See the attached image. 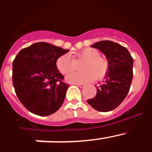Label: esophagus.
Returning <instances> with one entry per match:
<instances>
[{
    "mask_svg": "<svg viewBox=\"0 0 152 152\" xmlns=\"http://www.w3.org/2000/svg\"><path fill=\"white\" fill-rule=\"evenodd\" d=\"M75 85L77 86V87H79V88H83L85 87V84H75Z\"/></svg>",
    "mask_w": 152,
    "mask_h": 152,
    "instance_id": "34e87169",
    "label": "esophagus"
}]
</instances>
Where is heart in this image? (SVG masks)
I'll list each match as a JSON object with an SVG mask.
<instances>
[{
  "mask_svg": "<svg viewBox=\"0 0 152 152\" xmlns=\"http://www.w3.org/2000/svg\"><path fill=\"white\" fill-rule=\"evenodd\" d=\"M77 59L87 60L83 64L84 72L72 73L66 77V80L72 84H85L96 79L103 78L108 71V62L100 58V53L94 49H86L77 55ZM56 66L63 75L74 72L76 68V62L72 56L64 54L56 61Z\"/></svg>",
  "mask_w": 152,
  "mask_h": 152,
  "instance_id": "b5f03b06",
  "label": "heart"
}]
</instances>
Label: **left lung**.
<instances>
[{
    "label": "left lung",
    "instance_id": "left-lung-1",
    "mask_svg": "<svg viewBox=\"0 0 152 152\" xmlns=\"http://www.w3.org/2000/svg\"><path fill=\"white\" fill-rule=\"evenodd\" d=\"M91 47L105 55L108 72L103 84L96 88V96L87 102L96 110L109 112L119 107L128 94L133 76V58L126 48L112 41L97 42Z\"/></svg>",
    "mask_w": 152,
    "mask_h": 152
}]
</instances>
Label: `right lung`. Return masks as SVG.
<instances>
[{
    "label": "right lung",
    "mask_w": 152,
    "mask_h": 152,
    "mask_svg": "<svg viewBox=\"0 0 152 152\" xmlns=\"http://www.w3.org/2000/svg\"><path fill=\"white\" fill-rule=\"evenodd\" d=\"M45 42L20 51L13 61V84L16 94L29 112L41 116L54 113L62 105L68 85L56 66L68 52Z\"/></svg>",
    "instance_id": "right-lung-1"
}]
</instances>
